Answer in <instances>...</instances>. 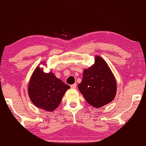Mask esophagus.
Returning <instances> with one entry per match:
<instances>
[{"mask_svg": "<svg viewBox=\"0 0 146 146\" xmlns=\"http://www.w3.org/2000/svg\"><path fill=\"white\" fill-rule=\"evenodd\" d=\"M71 88H73V89H75V88H76V83H75V84H73L71 85Z\"/></svg>", "mask_w": 146, "mask_h": 146, "instance_id": "esophagus-1", "label": "esophagus"}]
</instances>
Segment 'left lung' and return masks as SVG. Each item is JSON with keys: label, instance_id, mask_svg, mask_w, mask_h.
<instances>
[{"label": "left lung", "instance_id": "1", "mask_svg": "<svg viewBox=\"0 0 146 146\" xmlns=\"http://www.w3.org/2000/svg\"><path fill=\"white\" fill-rule=\"evenodd\" d=\"M78 88L91 106L99 108L114 99L117 82L106 62L97 56L95 64L84 70L82 80Z\"/></svg>", "mask_w": 146, "mask_h": 146}]
</instances>
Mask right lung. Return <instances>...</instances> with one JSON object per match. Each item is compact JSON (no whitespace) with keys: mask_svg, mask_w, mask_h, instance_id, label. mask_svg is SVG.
Wrapping results in <instances>:
<instances>
[{"mask_svg":"<svg viewBox=\"0 0 146 146\" xmlns=\"http://www.w3.org/2000/svg\"><path fill=\"white\" fill-rule=\"evenodd\" d=\"M70 86L64 84L52 73H45L37 66L29 82L28 95L36 107L53 111L60 104L63 96Z\"/></svg>","mask_w":146,"mask_h":146,"instance_id":"add662e5","label":"right lung"}]
</instances>
